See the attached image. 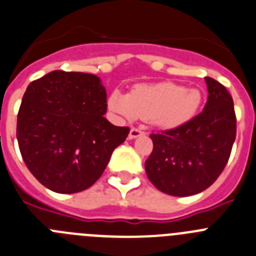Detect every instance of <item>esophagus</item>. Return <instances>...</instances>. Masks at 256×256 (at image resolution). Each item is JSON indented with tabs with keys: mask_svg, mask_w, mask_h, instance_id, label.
<instances>
[{
	"mask_svg": "<svg viewBox=\"0 0 256 256\" xmlns=\"http://www.w3.org/2000/svg\"><path fill=\"white\" fill-rule=\"evenodd\" d=\"M144 131H142L140 128H132L130 130V134H128V139H136V138H139V136L144 135Z\"/></svg>",
	"mask_w": 256,
	"mask_h": 256,
	"instance_id": "obj_1",
	"label": "esophagus"
}]
</instances>
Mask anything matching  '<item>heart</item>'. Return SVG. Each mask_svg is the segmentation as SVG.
<instances>
[{
	"label": "heart",
	"instance_id": "1",
	"mask_svg": "<svg viewBox=\"0 0 256 256\" xmlns=\"http://www.w3.org/2000/svg\"><path fill=\"white\" fill-rule=\"evenodd\" d=\"M202 104L197 88H186L172 82L136 84L128 94L114 90L108 107L128 120H149L163 130H173L190 122Z\"/></svg>",
	"mask_w": 256,
	"mask_h": 256
}]
</instances>
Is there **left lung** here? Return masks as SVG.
Listing matches in <instances>:
<instances>
[{"instance_id": "1", "label": "left lung", "mask_w": 256, "mask_h": 256, "mask_svg": "<svg viewBox=\"0 0 256 256\" xmlns=\"http://www.w3.org/2000/svg\"><path fill=\"white\" fill-rule=\"evenodd\" d=\"M204 80L208 98L204 111L180 128L150 135L154 148L145 172L166 194L187 197L207 190L230 158L236 138L232 97L217 80Z\"/></svg>"}]
</instances>
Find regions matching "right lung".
<instances>
[{
	"label": "right lung",
	"instance_id": "right-lung-1",
	"mask_svg": "<svg viewBox=\"0 0 256 256\" xmlns=\"http://www.w3.org/2000/svg\"><path fill=\"white\" fill-rule=\"evenodd\" d=\"M100 77L54 70L30 83L18 114V148L28 170L50 190L77 193L102 176L130 128L104 116Z\"/></svg>",
	"mask_w": 256,
	"mask_h": 256
}]
</instances>
